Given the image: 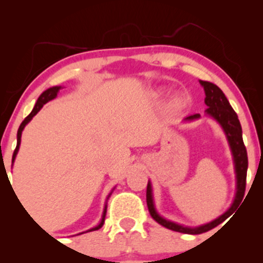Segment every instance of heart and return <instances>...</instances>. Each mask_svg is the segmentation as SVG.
Here are the masks:
<instances>
[{
  "label": "heart",
  "instance_id": "heart-1",
  "mask_svg": "<svg viewBox=\"0 0 263 263\" xmlns=\"http://www.w3.org/2000/svg\"><path fill=\"white\" fill-rule=\"evenodd\" d=\"M185 106V102L180 96H177V98H174V100L172 101V107L174 108V110H182V108Z\"/></svg>",
  "mask_w": 263,
  "mask_h": 263
}]
</instances>
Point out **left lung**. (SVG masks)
<instances>
[{"label": "left lung", "instance_id": "left-lung-1", "mask_svg": "<svg viewBox=\"0 0 263 263\" xmlns=\"http://www.w3.org/2000/svg\"><path fill=\"white\" fill-rule=\"evenodd\" d=\"M200 85L204 87L205 91V105L208 108L205 110V114L210 116L211 119L215 120L216 122L221 126L222 131L226 136L228 140L229 147H230L232 161H234V170H235V177H236V193H235L234 201H232L231 206L225 211L222 215L219 218L214 219L213 221L206 222V224L199 225V226H185L178 222L171 221V220L163 218L161 214L156 209L155 199H153V189L152 184L148 180L147 184V206H148L149 214L153 219L156 220L158 224H161L164 228L170 229V230L183 232V234H190V235H198L203 234L214 229L215 226L221 224L224 220L234 213V210L240 205L241 200H242L243 194H245L246 188V174H247V165H249V161H247V152L246 147L242 141V128H241L240 121L236 112L234 108L231 107L230 102L226 99L225 93L221 91L219 86L215 84L209 83V81L199 80ZM200 119V115L195 114L192 116H188L184 119V121H194V120Z\"/></svg>", "mask_w": 263, "mask_h": 263}]
</instances>
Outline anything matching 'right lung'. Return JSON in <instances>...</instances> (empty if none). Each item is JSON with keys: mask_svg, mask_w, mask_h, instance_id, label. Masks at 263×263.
I'll list each match as a JSON object with an SVG mask.
<instances>
[{"mask_svg": "<svg viewBox=\"0 0 263 263\" xmlns=\"http://www.w3.org/2000/svg\"><path fill=\"white\" fill-rule=\"evenodd\" d=\"M60 89H62V86H53V87H49V89H47V90H45V91L42 92V93H41V96H39V98H38L37 102H35L34 107H33L32 112L29 114L28 116H27L25 120H23V122H22V123H21L20 128H18V132H17V147H16V149H14V152H13V157H12V165H13V162H14V159H16V156H17L18 151H20V146H21V137H22V131H23V129H25V127H26L27 125H28L29 121H31V120L33 119V117H34L35 115H37V114L39 112V111H41V108L43 107V105H45V104H47V102H49L50 100H53V99H55V98H57V95H58V92H59V90H60ZM114 189H115V188H114ZM114 189L111 190L110 194L107 195L106 201H105V206H104V211H102V216H101L100 222H99V224L96 225L95 228L89 229V230H86V231H84V232H89V231H95V230H99V229H100L101 226L104 225V222H105V216H106L107 200H108V198H110V195L112 194ZM84 232H80V234H84ZM80 234H78V235H80Z\"/></svg>", "mask_w": 263, "mask_h": 263, "instance_id": "right-lung-1", "label": "right lung"}]
</instances>
